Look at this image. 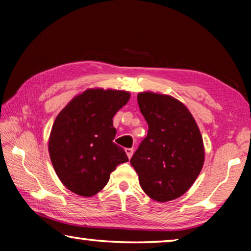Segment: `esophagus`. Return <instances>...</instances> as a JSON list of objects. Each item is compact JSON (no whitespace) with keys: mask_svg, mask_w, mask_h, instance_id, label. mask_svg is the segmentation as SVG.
<instances>
[{"mask_svg":"<svg viewBox=\"0 0 251 251\" xmlns=\"http://www.w3.org/2000/svg\"><path fill=\"white\" fill-rule=\"evenodd\" d=\"M125 151H126L127 157H128V158L130 159L131 156H133V154H134V150H133V148H126Z\"/></svg>","mask_w":251,"mask_h":251,"instance_id":"obj_1","label":"esophagus"}]
</instances>
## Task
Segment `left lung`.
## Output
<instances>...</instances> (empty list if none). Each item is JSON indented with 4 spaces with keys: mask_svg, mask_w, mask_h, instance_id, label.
Instances as JSON below:
<instances>
[{
    "mask_svg": "<svg viewBox=\"0 0 251 251\" xmlns=\"http://www.w3.org/2000/svg\"><path fill=\"white\" fill-rule=\"evenodd\" d=\"M137 100L148 133L130 164L146 195L159 202L174 201L201 172L205 148L201 130L188 108L173 96L142 92Z\"/></svg>",
    "mask_w": 251,
    "mask_h": 251,
    "instance_id": "1",
    "label": "left lung"
}]
</instances>
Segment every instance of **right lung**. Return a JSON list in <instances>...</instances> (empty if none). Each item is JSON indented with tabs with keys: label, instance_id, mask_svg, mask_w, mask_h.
Listing matches in <instances>:
<instances>
[{
	"label": "right lung",
	"instance_id": "right-lung-1",
	"mask_svg": "<svg viewBox=\"0 0 251 251\" xmlns=\"http://www.w3.org/2000/svg\"><path fill=\"white\" fill-rule=\"evenodd\" d=\"M129 97L126 91L88 88L55 118L49 152L55 173L71 192L94 196L107 184L110 173L128 161L125 151L113 142V117Z\"/></svg>",
	"mask_w": 251,
	"mask_h": 251
}]
</instances>
